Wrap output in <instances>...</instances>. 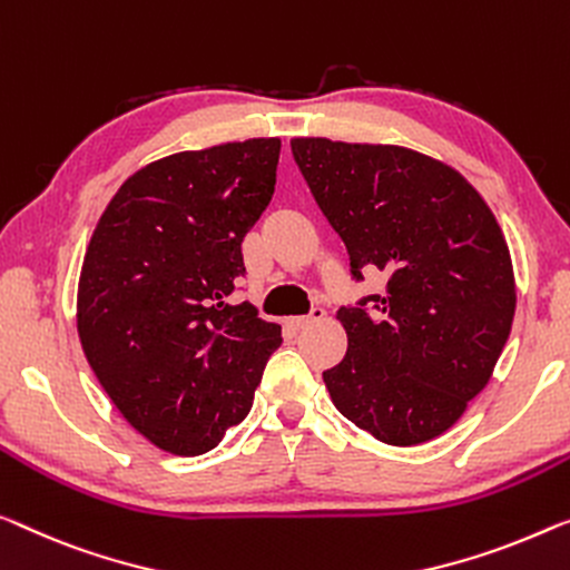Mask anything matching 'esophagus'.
<instances>
[{
  "instance_id": "34e87169",
  "label": "esophagus",
  "mask_w": 570,
  "mask_h": 570,
  "mask_svg": "<svg viewBox=\"0 0 570 570\" xmlns=\"http://www.w3.org/2000/svg\"><path fill=\"white\" fill-rule=\"evenodd\" d=\"M327 314V309L325 307H312V312L309 314H302V317H292L288 322H292V327L294 330H304V327H309V325H314V322H320L322 317H325Z\"/></svg>"
}]
</instances>
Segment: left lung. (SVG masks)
Masks as SVG:
<instances>
[{
  "mask_svg": "<svg viewBox=\"0 0 570 570\" xmlns=\"http://www.w3.org/2000/svg\"><path fill=\"white\" fill-rule=\"evenodd\" d=\"M351 276L384 271V294L337 309L347 353L322 373L343 417L389 445H420L489 384L514 320L502 227L481 194L435 158L396 146L294 138Z\"/></svg>",
  "mask_w": 570,
  "mask_h": 570,
  "instance_id": "8db88e82",
  "label": "left lung"
}]
</instances>
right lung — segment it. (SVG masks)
Here are the masks:
<instances>
[{
	"label": "right lung",
	"instance_id": "1",
	"mask_svg": "<svg viewBox=\"0 0 570 570\" xmlns=\"http://www.w3.org/2000/svg\"><path fill=\"white\" fill-rule=\"evenodd\" d=\"M278 138L176 153L117 189L83 256L79 337L122 417L202 455L250 412L282 327L230 296L274 197Z\"/></svg>",
	"mask_w": 570,
	"mask_h": 570
}]
</instances>
